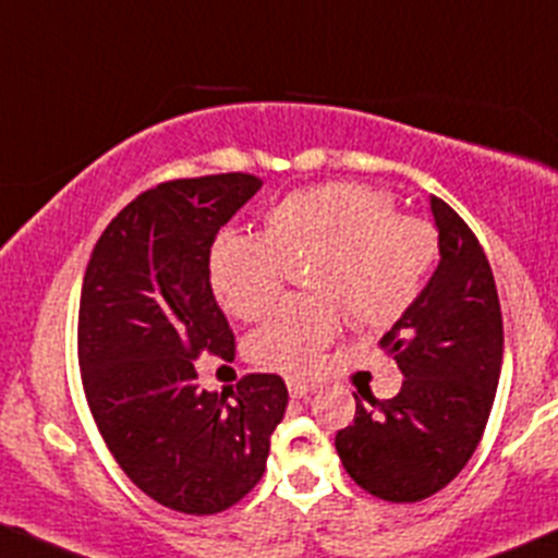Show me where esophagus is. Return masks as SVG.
<instances>
[{"mask_svg": "<svg viewBox=\"0 0 558 558\" xmlns=\"http://www.w3.org/2000/svg\"><path fill=\"white\" fill-rule=\"evenodd\" d=\"M315 390V385H310V383H302V379H289V392L294 398H304V396H310V392Z\"/></svg>", "mask_w": 558, "mask_h": 558, "instance_id": "34e87169", "label": "esophagus"}]
</instances>
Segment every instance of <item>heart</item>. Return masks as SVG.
<instances>
[{"instance_id":"1","label":"heart","mask_w":558,"mask_h":558,"mask_svg":"<svg viewBox=\"0 0 558 558\" xmlns=\"http://www.w3.org/2000/svg\"><path fill=\"white\" fill-rule=\"evenodd\" d=\"M315 256L304 272L313 294L294 296L248 337V357L269 372L304 374L348 318L383 328L417 302L436 259L425 221L398 216L385 192L355 181L289 192L264 214V232H221L210 283L221 307L259 320L278 302L283 259Z\"/></svg>"}]
</instances>
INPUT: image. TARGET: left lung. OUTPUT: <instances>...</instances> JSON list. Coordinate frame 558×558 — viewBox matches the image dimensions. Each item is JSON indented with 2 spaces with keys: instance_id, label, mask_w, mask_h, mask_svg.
Wrapping results in <instances>:
<instances>
[{
  "instance_id": "1",
  "label": "left lung",
  "mask_w": 558,
  "mask_h": 558,
  "mask_svg": "<svg viewBox=\"0 0 558 558\" xmlns=\"http://www.w3.org/2000/svg\"><path fill=\"white\" fill-rule=\"evenodd\" d=\"M438 227L436 272L417 302L379 339L403 374L398 396L337 433L344 471L368 495L420 502L449 484L476 451L502 366V313L495 275L471 227L430 197Z\"/></svg>"
}]
</instances>
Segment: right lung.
Instances as JSON below:
<instances>
[{
  "instance_id": "add662e5",
  "label": "right lung",
  "mask_w": 558,
  "mask_h": 558,
  "mask_svg": "<svg viewBox=\"0 0 558 558\" xmlns=\"http://www.w3.org/2000/svg\"><path fill=\"white\" fill-rule=\"evenodd\" d=\"M262 179L216 173L141 192L98 238L82 280L77 355L87 407L117 465L171 511L210 515L259 484L289 390L245 374L197 385L203 353L234 357L210 289V245Z\"/></svg>"
}]
</instances>
